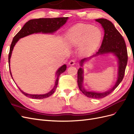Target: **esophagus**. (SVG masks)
Returning <instances> with one entry per match:
<instances>
[{
    "mask_svg": "<svg viewBox=\"0 0 134 134\" xmlns=\"http://www.w3.org/2000/svg\"><path fill=\"white\" fill-rule=\"evenodd\" d=\"M74 64H75V61L74 60H71L69 62V65L72 66V65H74Z\"/></svg>",
    "mask_w": 134,
    "mask_h": 134,
    "instance_id": "1",
    "label": "esophagus"
}]
</instances>
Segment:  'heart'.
<instances>
[{
	"mask_svg": "<svg viewBox=\"0 0 134 134\" xmlns=\"http://www.w3.org/2000/svg\"><path fill=\"white\" fill-rule=\"evenodd\" d=\"M101 39L102 33L98 28L86 25L72 27L65 36V40L69 46L80 45V51L84 55L94 52L99 46Z\"/></svg>",
	"mask_w": 134,
	"mask_h": 134,
	"instance_id": "obj_1",
	"label": "heart"
}]
</instances>
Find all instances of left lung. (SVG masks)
<instances>
[{"label":"left lung","instance_id":"8db88e82","mask_svg":"<svg viewBox=\"0 0 134 134\" xmlns=\"http://www.w3.org/2000/svg\"><path fill=\"white\" fill-rule=\"evenodd\" d=\"M104 30V37L101 46L96 54L90 57L81 60L79 62L80 68L78 71V84L79 90L83 94L92 98H103L110 94L122 82L127 63V52L125 40L113 24L104 18L96 19ZM112 53L116 56L118 63V78L114 86L109 90L103 92L87 91L83 86V64L91 59L97 56Z\"/></svg>","mask_w":134,"mask_h":134}]
</instances>
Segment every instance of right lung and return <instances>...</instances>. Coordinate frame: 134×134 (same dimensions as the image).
<instances>
[{
	"instance_id": "add662e5",
	"label": "right lung",
	"mask_w": 134,
	"mask_h": 134,
	"mask_svg": "<svg viewBox=\"0 0 134 134\" xmlns=\"http://www.w3.org/2000/svg\"><path fill=\"white\" fill-rule=\"evenodd\" d=\"M68 17H60V18H38L31 19L25 23V25L21 28L18 33L16 35L12 42L10 44L9 53L8 56V63L10 75L12 79L14 80L13 76L12 75V72L10 68V58L12 54V51L14 48V46L17 42L19 41V39L26 36L31 35L34 34H53L56 31H57L60 27H62L63 25L67 22ZM66 69V65L64 64L63 65L60 66L56 72V80L54 87L52 90L45 94H28L22 91L21 89L18 87L19 90L21 91L23 94L26 97H29L31 98L34 99H43L46 98L50 97L53 94L57 88L59 81V77L61 74H62Z\"/></svg>"
}]
</instances>
